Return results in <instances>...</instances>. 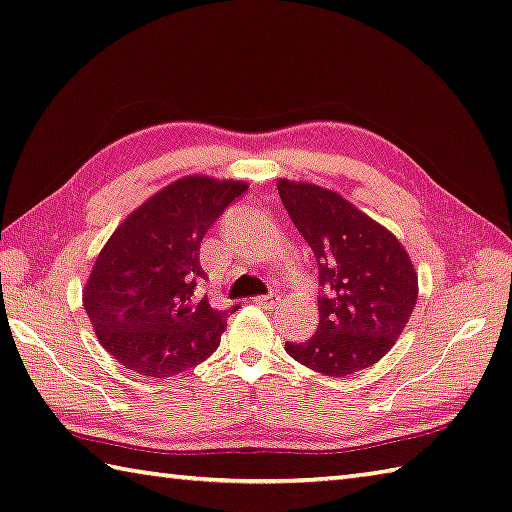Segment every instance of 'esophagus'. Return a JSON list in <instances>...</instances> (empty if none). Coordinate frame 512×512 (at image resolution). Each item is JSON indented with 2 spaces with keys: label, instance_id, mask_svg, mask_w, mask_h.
<instances>
[{
  "label": "esophagus",
  "instance_id": "esophagus-1",
  "mask_svg": "<svg viewBox=\"0 0 512 512\" xmlns=\"http://www.w3.org/2000/svg\"><path fill=\"white\" fill-rule=\"evenodd\" d=\"M256 305H263V307H272L274 303H278V294L269 292V294H263V296H256L254 298Z\"/></svg>",
  "mask_w": 512,
  "mask_h": 512
}]
</instances>
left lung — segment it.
<instances>
[{
	"instance_id": "8db88e82",
	"label": "left lung",
	"mask_w": 512,
	"mask_h": 512,
	"mask_svg": "<svg viewBox=\"0 0 512 512\" xmlns=\"http://www.w3.org/2000/svg\"><path fill=\"white\" fill-rule=\"evenodd\" d=\"M278 196L312 247L318 267V327L287 354L325 376H350L388 354L419 294L403 245L336 191L278 180Z\"/></svg>"
}]
</instances>
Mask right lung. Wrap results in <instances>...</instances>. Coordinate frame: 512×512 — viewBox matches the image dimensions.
I'll return each mask as SVG.
<instances>
[{"instance_id": "right-lung-1", "label": "right lung", "mask_w": 512, "mask_h": 512, "mask_svg": "<svg viewBox=\"0 0 512 512\" xmlns=\"http://www.w3.org/2000/svg\"><path fill=\"white\" fill-rule=\"evenodd\" d=\"M247 182L187 176L122 220L95 258L84 310L102 347L144 379H167L216 352L229 314L200 283V243Z\"/></svg>"}]
</instances>
